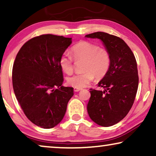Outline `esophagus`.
Masks as SVG:
<instances>
[{"label": "esophagus", "mask_w": 156, "mask_h": 156, "mask_svg": "<svg viewBox=\"0 0 156 156\" xmlns=\"http://www.w3.org/2000/svg\"><path fill=\"white\" fill-rule=\"evenodd\" d=\"M81 90H82V89H79V88H75V87H74V92H76L80 91Z\"/></svg>", "instance_id": "34e87169"}]
</instances>
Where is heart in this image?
Masks as SVG:
<instances>
[{
	"instance_id": "heart-1",
	"label": "heart",
	"mask_w": 156,
	"mask_h": 156,
	"mask_svg": "<svg viewBox=\"0 0 156 156\" xmlns=\"http://www.w3.org/2000/svg\"><path fill=\"white\" fill-rule=\"evenodd\" d=\"M71 52L75 60L83 59V72L67 78L68 85L75 88H83L93 80L94 76L102 78L108 71L111 64V56L106 49L99 48V45L89 41H80L73 45ZM59 66L66 73L73 70V57L64 53L59 58ZM95 75H94V74Z\"/></svg>"
}]
</instances>
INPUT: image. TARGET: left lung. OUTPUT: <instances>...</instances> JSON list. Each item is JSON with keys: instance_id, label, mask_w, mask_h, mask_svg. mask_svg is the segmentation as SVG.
Instances as JSON below:
<instances>
[{"instance_id": "1", "label": "left lung", "mask_w": 156, "mask_h": 156, "mask_svg": "<svg viewBox=\"0 0 156 156\" xmlns=\"http://www.w3.org/2000/svg\"><path fill=\"white\" fill-rule=\"evenodd\" d=\"M85 37L101 40L111 56L108 70L98 83L104 90H90L87 113L97 125L112 126L127 115L135 99L139 85L135 57L119 37L100 31Z\"/></svg>"}]
</instances>
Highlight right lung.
Masks as SVG:
<instances>
[{
	"instance_id": "add662e5",
	"label": "right lung",
	"mask_w": 156,
	"mask_h": 156,
	"mask_svg": "<svg viewBox=\"0 0 156 156\" xmlns=\"http://www.w3.org/2000/svg\"><path fill=\"white\" fill-rule=\"evenodd\" d=\"M72 43L71 38L52 34L34 37L16 56L12 68L15 94L28 119L50 129L63 119L73 88L62 86L59 58Z\"/></svg>"
}]
</instances>
